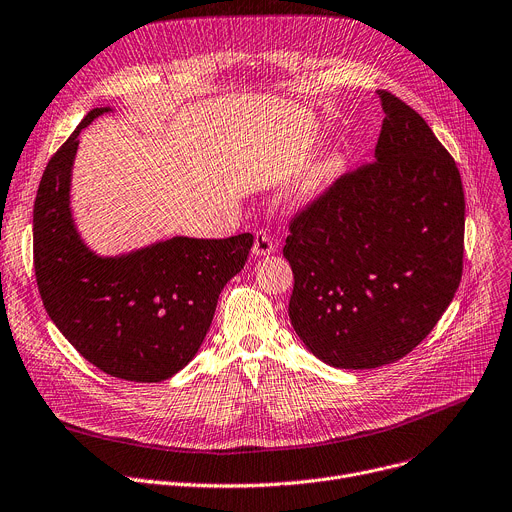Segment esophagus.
Returning a JSON list of instances; mask_svg holds the SVG:
<instances>
[{
	"mask_svg": "<svg viewBox=\"0 0 512 512\" xmlns=\"http://www.w3.org/2000/svg\"><path fill=\"white\" fill-rule=\"evenodd\" d=\"M274 251H276V241H274V238H271L265 232H257L251 255L253 257H265V255H271Z\"/></svg>",
	"mask_w": 512,
	"mask_h": 512,
	"instance_id": "34e87169",
	"label": "esophagus"
}]
</instances>
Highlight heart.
Here are the masks:
<instances>
[{"label": "heart", "instance_id": "heart-1", "mask_svg": "<svg viewBox=\"0 0 512 512\" xmlns=\"http://www.w3.org/2000/svg\"><path fill=\"white\" fill-rule=\"evenodd\" d=\"M342 166H344V160L335 152L321 156L304 173V177L300 181V197L313 199V197L321 195L339 177V173H342Z\"/></svg>", "mask_w": 512, "mask_h": 512}]
</instances>
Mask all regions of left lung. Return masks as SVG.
Segmentation results:
<instances>
[{
	"instance_id": "8db88e82",
	"label": "left lung",
	"mask_w": 512,
	"mask_h": 512,
	"mask_svg": "<svg viewBox=\"0 0 512 512\" xmlns=\"http://www.w3.org/2000/svg\"><path fill=\"white\" fill-rule=\"evenodd\" d=\"M374 162L339 179L290 224V323L333 368L410 354L451 304L463 271L465 197L428 123L379 90Z\"/></svg>"
}]
</instances>
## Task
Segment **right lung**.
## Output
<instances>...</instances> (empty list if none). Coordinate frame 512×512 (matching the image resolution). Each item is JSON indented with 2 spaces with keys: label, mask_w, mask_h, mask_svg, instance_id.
Returning <instances> with one entry per match:
<instances>
[{
  "label": "right lung",
  "mask_w": 512,
  "mask_h": 512,
  "mask_svg": "<svg viewBox=\"0 0 512 512\" xmlns=\"http://www.w3.org/2000/svg\"><path fill=\"white\" fill-rule=\"evenodd\" d=\"M111 107L92 109L49 160L34 201V274L47 315L90 364L133 383H160L203 344L222 288L245 267L253 234L162 238L100 255L72 212L80 133Z\"/></svg>",
  "instance_id": "add662e5"
}]
</instances>
